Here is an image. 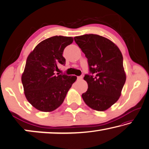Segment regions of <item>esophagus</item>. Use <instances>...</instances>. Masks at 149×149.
<instances>
[{
	"label": "esophagus",
	"mask_w": 149,
	"mask_h": 149,
	"mask_svg": "<svg viewBox=\"0 0 149 149\" xmlns=\"http://www.w3.org/2000/svg\"><path fill=\"white\" fill-rule=\"evenodd\" d=\"M82 79V76H80V77H77V80H80Z\"/></svg>",
	"instance_id": "esophagus-1"
}]
</instances>
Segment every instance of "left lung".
I'll return each mask as SVG.
<instances>
[{
	"label": "left lung",
	"mask_w": 149,
	"mask_h": 149,
	"mask_svg": "<svg viewBox=\"0 0 149 149\" xmlns=\"http://www.w3.org/2000/svg\"><path fill=\"white\" fill-rule=\"evenodd\" d=\"M74 39L88 58L92 73L84 77L88 90L82 99L92 109L106 110L119 100L126 80L121 51L111 40L96 34Z\"/></svg>",
	"instance_id": "left-lung-1"
}]
</instances>
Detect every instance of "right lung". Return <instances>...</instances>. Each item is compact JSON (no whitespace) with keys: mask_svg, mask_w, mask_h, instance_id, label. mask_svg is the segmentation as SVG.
I'll return each instance as SVG.
<instances>
[{"mask_svg":"<svg viewBox=\"0 0 149 149\" xmlns=\"http://www.w3.org/2000/svg\"><path fill=\"white\" fill-rule=\"evenodd\" d=\"M73 38L55 36L36 45L29 54L22 75L24 94L38 110L50 112L63 104L77 77L56 74L60 65H65L63 53Z\"/></svg>","mask_w":149,"mask_h":149,"instance_id":"1","label":"right lung"}]
</instances>
